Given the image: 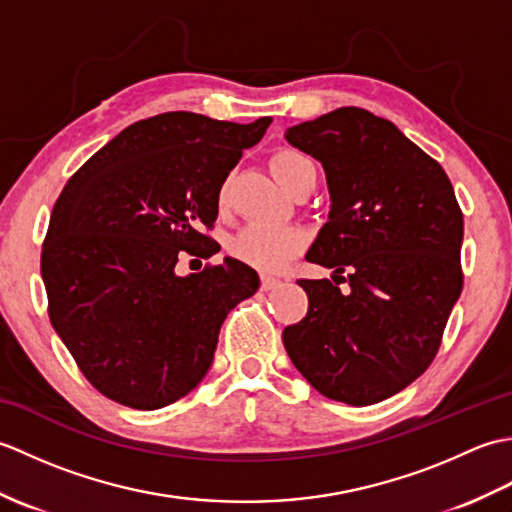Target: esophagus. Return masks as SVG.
Returning <instances> with one entry per match:
<instances>
[{
  "mask_svg": "<svg viewBox=\"0 0 512 512\" xmlns=\"http://www.w3.org/2000/svg\"><path fill=\"white\" fill-rule=\"evenodd\" d=\"M277 286H281V279L268 277V275L262 277V290H273V288H277Z\"/></svg>",
  "mask_w": 512,
  "mask_h": 512,
  "instance_id": "obj_1",
  "label": "esophagus"
}]
</instances>
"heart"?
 <instances>
[{
  "label": "heart",
  "instance_id": "b5f03b06",
  "mask_svg": "<svg viewBox=\"0 0 512 512\" xmlns=\"http://www.w3.org/2000/svg\"><path fill=\"white\" fill-rule=\"evenodd\" d=\"M270 165H273V173L281 182V187L288 189L299 173L310 167L312 162L295 149H281L273 156ZM220 202H224V191L220 193ZM303 244H306V237L295 226L253 222L233 237L231 253L239 262L264 270V273H273V270L284 268L292 257L301 253Z\"/></svg>",
  "mask_w": 512,
  "mask_h": 512
}]
</instances>
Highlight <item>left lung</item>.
Returning <instances> with one entry per match:
<instances>
[{"mask_svg":"<svg viewBox=\"0 0 512 512\" xmlns=\"http://www.w3.org/2000/svg\"><path fill=\"white\" fill-rule=\"evenodd\" d=\"M286 140L321 162L330 191L306 259L334 268V283L347 269L348 288L301 279L308 314L284 330V347L319 394L374 405L438 352L462 292V211L438 162L361 107L288 127Z\"/></svg>","mask_w":512,"mask_h":512,"instance_id":"obj_1","label":"left lung"}]
</instances>
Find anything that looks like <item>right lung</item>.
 Returning a JSON list of instances; mask_svg holds the SVG:
<instances>
[{"label": "right lung", "instance_id": "1", "mask_svg": "<svg viewBox=\"0 0 512 512\" xmlns=\"http://www.w3.org/2000/svg\"><path fill=\"white\" fill-rule=\"evenodd\" d=\"M270 118L239 125L167 112L123 129L65 184L41 250L54 332L103 396L160 409L209 372L217 336L259 277L239 259L178 275L182 255L211 257L202 233L220 189Z\"/></svg>", "mask_w": 512, "mask_h": 512}]
</instances>
